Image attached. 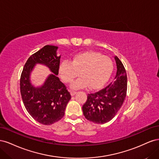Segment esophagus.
Segmentation results:
<instances>
[{
    "label": "esophagus",
    "instance_id": "34e87169",
    "mask_svg": "<svg viewBox=\"0 0 159 159\" xmlns=\"http://www.w3.org/2000/svg\"><path fill=\"white\" fill-rule=\"evenodd\" d=\"M76 93H77V92H76L75 91H71V92H70V93H71V96H74Z\"/></svg>",
    "mask_w": 159,
    "mask_h": 159
}]
</instances>
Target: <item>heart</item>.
Segmentation results:
<instances>
[{"label": "heart", "instance_id": "1", "mask_svg": "<svg viewBox=\"0 0 159 159\" xmlns=\"http://www.w3.org/2000/svg\"><path fill=\"white\" fill-rule=\"evenodd\" d=\"M112 71L111 60L94 51L76 54L72 62L64 61L59 68L61 78L66 83L71 82L80 73L81 76L71 85L72 89L84 88L88 85L91 88H99L109 79Z\"/></svg>", "mask_w": 159, "mask_h": 159}]
</instances>
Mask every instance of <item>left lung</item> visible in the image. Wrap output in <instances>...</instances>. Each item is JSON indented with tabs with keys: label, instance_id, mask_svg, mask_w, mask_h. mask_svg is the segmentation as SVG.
Here are the masks:
<instances>
[{
	"label": "left lung",
	"instance_id": "1",
	"mask_svg": "<svg viewBox=\"0 0 159 159\" xmlns=\"http://www.w3.org/2000/svg\"><path fill=\"white\" fill-rule=\"evenodd\" d=\"M117 73L113 81L104 89L88 95L82 110L85 117L94 123L103 124L111 121L121 108L125 99L127 78L123 64L115 56Z\"/></svg>",
	"mask_w": 159,
	"mask_h": 159
}]
</instances>
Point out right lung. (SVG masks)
<instances>
[{
    "label": "right lung",
    "instance_id": "right-lung-1",
    "mask_svg": "<svg viewBox=\"0 0 159 159\" xmlns=\"http://www.w3.org/2000/svg\"><path fill=\"white\" fill-rule=\"evenodd\" d=\"M58 47L46 45L32 54L26 61L22 72L20 85L22 102L32 117L49 125L64 117L71 95L58 75L61 56L57 55ZM36 64L46 66L52 72L42 85L37 87L31 82L30 75Z\"/></svg>",
    "mask_w": 159,
    "mask_h": 159
}]
</instances>
